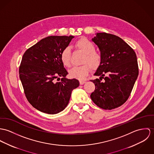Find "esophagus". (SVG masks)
Wrapping results in <instances>:
<instances>
[{"mask_svg":"<svg viewBox=\"0 0 154 154\" xmlns=\"http://www.w3.org/2000/svg\"><path fill=\"white\" fill-rule=\"evenodd\" d=\"M86 83V82L85 81H84V80H80V84L81 85H84L85 83Z\"/></svg>","mask_w":154,"mask_h":154,"instance_id":"esophagus-1","label":"esophagus"}]
</instances>
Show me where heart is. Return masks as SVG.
<instances>
[{
  "mask_svg": "<svg viewBox=\"0 0 154 154\" xmlns=\"http://www.w3.org/2000/svg\"><path fill=\"white\" fill-rule=\"evenodd\" d=\"M75 47L84 54L82 60V64L79 67H74L69 71V75L71 78L80 80L85 79L92 69H97L102 63L101 55L95 51L94 45L86 38H82L75 43ZM60 58L63 64L69 67L71 66V50L69 47L64 48L60 54Z\"/></svg>",
  "mask_w": 154,
  "mask_h": 154,
  "instance_id": "1",
  "label": "heart"
}]
</instances>
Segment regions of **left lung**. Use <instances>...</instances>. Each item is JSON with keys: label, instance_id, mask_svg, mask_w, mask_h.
<instances>
[{"label": "left lung", "instance_id": "1", "mask_svg": "<svg viewBox=\"0 0 154 154\" xmlns=\"http://www.w3.org/2000/svg\"><path fill=\"white\" fill-rule=\"evenodd\" d=\"M92 41L99 47L102 59L94 74L99 79L91 80L95 90L90 97L102 109H115L126 102L137 80V55L127 43L115 35L97 33Z\"/></svg>", "mask_w": 154, "mask_h": 154}]
</instances>
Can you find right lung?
<instances>
[{
    "mask_svg": "<svg viewBox=\"0 0 154 154\" xmlns=\"http://www.w3.org/2000/svg\"><path fill=\"white\" fill-rule=\"evenodd\" d=\"M74 36H50L42 39L24 53L19 78L28 102L37 110L57 114L69 104L72 91L79 86L75 79H68L60 54ZM62 77L60 82L56 79Z\"/></svg>",
    "mask_w": 154,
    "mask_h": 154,
    "instance_id": "obj_1",
    "label": "right lung"
}]
</instances>
